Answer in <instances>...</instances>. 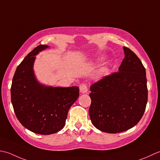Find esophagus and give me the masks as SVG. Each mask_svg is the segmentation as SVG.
<instances>
[{"instance_id":"1","label":"esophagus","mask_w":160,"mask_h":160,"mask_svg":"<svg viewBox=\"0 0 160 160\" xmlns=\"http://www.w3.org/2000/svg\"><path fill=\"white\" fill-rule=\"evenodd\" d=\"M79 90L81 93H86L88 92V87L85 83H82L79 86Z\"/></svg>"}]
</instances>
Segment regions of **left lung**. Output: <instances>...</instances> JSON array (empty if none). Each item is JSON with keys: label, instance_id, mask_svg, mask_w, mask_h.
<instances>
[{"label": "left lung", "instance_id": "8db88e82", "mask_svg": "<svg viewBox=\"0 0 160 160\" xmlns=\"http://www.w3.org/2000/svg\"><path fill=\"white\" fill-rule=\"evenodd\" d=\"M125 57L113 72L90 86L89 115L92 124L101 131L117 133L138 123L148 101L146 70L138 56L123 47Z\"/></svg>", "mask_w": 160, "mask_h": 160}]
</instances>
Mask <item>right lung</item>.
<instances>
[{"label":"right lung","mask_w":160,"mask_h":160,"mask_svg":"<svg viewBox=\"0 0 160 160\" xmlns=\"http://www.w3.org/2000/svg\"><path fill=\"white\" fill-rule=\"evenodd\" d=\"M47 48L38 45L25 57L16 68L11 86L12 103L18 121L40 135L53 134L63 128L68 110L79 95L77 86H45L36 79L35 56Z\"/></svg>","instance_id":"obj_1"}]
</instances>
